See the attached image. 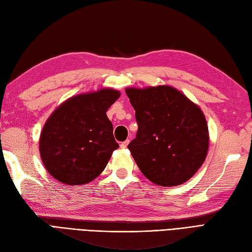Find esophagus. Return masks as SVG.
Masks as SVG:
<instances>
[{
  "label": "esophagus",
  "instance_id": "1",
  "mask_svg": "<svg viewBox=\"0 0 252 252\" xmlns=\"http://www.w3.org/2000/svg\"><path fill=\"white\" fill-rule=\"evenodd\" d=\"M128 143H129V140H126V141H124V142H122V143H121V148H122V149H126Z\"/></svg>",
  "mask_w": 252,
  "mask_h": 252
}]
</instances>
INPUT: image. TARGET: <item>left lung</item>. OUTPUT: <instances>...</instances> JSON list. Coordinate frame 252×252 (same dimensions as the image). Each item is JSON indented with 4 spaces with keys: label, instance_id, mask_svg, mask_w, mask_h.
<instances>
[{
    "label": "left lung",
    "instance_id": "1",
    "mask_svg": "<svg viewBox=\"0 0 252 252\" xmlns=\"http://www.w3.org/2000/svg\"><path fill=\"white\" fill-rule=\"evenodd\" d=\"M136 111L137 136L128 144L151 182L176 187L191 179L208 152L206 117L197 104L168 85L125 89Z\"/></svg>",
    "mask_w": 252,
    "mask_h": 252
}]
</instances>
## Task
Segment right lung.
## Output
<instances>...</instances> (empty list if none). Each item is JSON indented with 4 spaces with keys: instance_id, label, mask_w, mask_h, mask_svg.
<instances>
[{
    "instance_id": "obj_1",
    "label": "right lung",
    "mask_w": 252,
    "mask_h": 252,
    "mask_svg": "<svg viewBox=\"0 0 252 252\" xmlns=\"http://www.w3.org/2000/svg\"><path fill=\"white\" fill-rule=\"evenodd\" d=\"M112 88L81 94L61 103L40 136V154L50 176L68 186L86 184L107 166L119 143L108 109L120 98Z\"/></svg>"
}]
</instances>
